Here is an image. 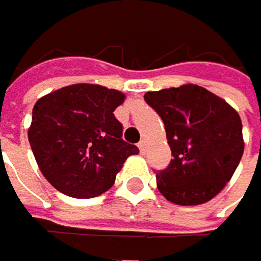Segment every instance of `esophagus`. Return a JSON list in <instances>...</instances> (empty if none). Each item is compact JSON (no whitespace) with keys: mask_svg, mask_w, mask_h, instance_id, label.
<instances>
[{"mask_svg":"<svg viewBox=\"0 0 261 261\" xmlns=\"http://www.w3.org/2000/svg\"><path fill=\"white\" fill-rule=\"evenodd\" d=\"M138 147H139V152L144 155V153H145V148H147V147H145V142H144V141H141V142L138 144Z\"/></svg>","mask_w":261,"mask_h":261,"instance_id":"1","label":"esophagus"}]
</instances>
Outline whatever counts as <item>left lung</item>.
Returning a JSON list of instances; mask_svg holds the SVG:
<instances>
[{"label": "left lung", "instance_id": "obj_1", "mask_svg": "<svg viewBox=\"0 0 261 261\" xmlns=\"http://www.w3.org/2000/svg\"><path fill=\"white\" fill-rule=\"evenodd\" d=\"M163 119L174 160L156 172L160 193L177 205H200L219 194L237 170L243 125L225 100L197 84L147 92Z\"/></svg>", "mask_w": 261, "mask_h": 261}]
</instances>
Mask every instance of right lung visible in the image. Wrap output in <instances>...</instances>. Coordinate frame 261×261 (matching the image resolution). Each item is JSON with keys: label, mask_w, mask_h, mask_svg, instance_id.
Here are the masks:
<instances>
[{"label": "right lung", "mask_w": 261, "mask_h": 261, "mask_svg": "<svg viewBox=\"0 0 261 261\" xmlns=\"http://www.w3.org/2000/svg\"><path fill=\"white\" fill-rule=\"evenodd\" d=\"M125 95L98 84H72L37 100L28 139L43 177L59 193L87 199L108 191L129 155L114 111Z\"/></svg>", "instance_id": "1"}]
</instances>
